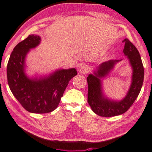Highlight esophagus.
Wrapping results in <instances>:
<instances>
[{
	"mask_svg": "<svg viewBox=\"0 0 152 152\" xmlns=\"http://www.w3.org/2000/svg\"><path fill=\"white\" fill-rule=\"evenodd\" d=\"M89 69L87 65H83L82 66H81L79 69V72L82 74L87 73L89 72Z\"/></svg>",
	"mask_w": 152,
	"mask_h": 152,
	"instance_id": "esophagus-1",
	"label": "esophagus"
}]
</instances>
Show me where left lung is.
<instances>
[{
	"label": "left lung",
	"mask_w": 152,
	"mask_h": 152,
	"mask_svg": "<svg viewBox=\"0 0 152 152\" xmlns=\"http://www.w3.org/2000/svg\"><path fill=\"white\" fill-rule=\"evenodd\" d=\"M122 42L125 43L123 53L127 56L132 68V83L126 96L121 100H111L105 96L102 87V80L109 75L121 59H111L101 63L87 77V102L94 113L100 116L109 117L124 113L137 99L142 86L144 72L139 52L128 39Z\"/></svg>",
	"instance_id": "8db88e82"
}]
</instances>
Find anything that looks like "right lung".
Segmentation results:
<instances>
[{
    "label": "right lung",
    "instance_id": "obj_1",
    "mask_svg": "<svg viewBox=\"0 0 152 152\" xmlns=\"http://www.w3.org/2000/svg\"><path fill=\"white\" fill-rule=\"evenodd\" d=\"M37 35L28 37L13 48L7 65L10 89L22 106L32 113H47L58 107L69 81L77 75L76 69H58L48 76L29 77L25 60L30 49L41 43Z\"/></svg>",
    "mask_w": 152,
    "mask_h": 152
}]
</instances>
